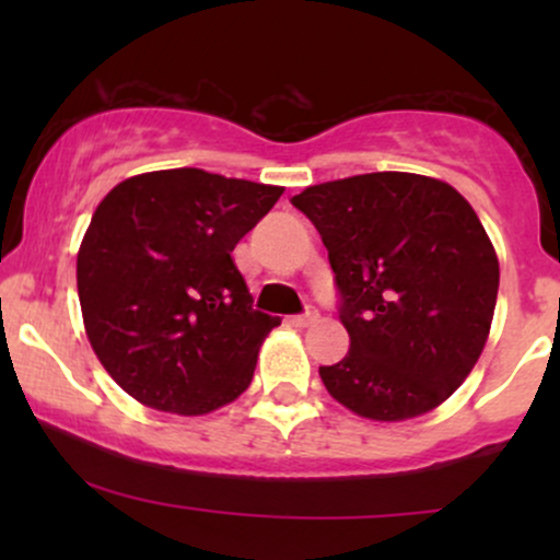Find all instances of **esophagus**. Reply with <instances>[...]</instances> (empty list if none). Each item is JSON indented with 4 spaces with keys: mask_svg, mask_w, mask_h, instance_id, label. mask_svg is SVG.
<instances>
[{
    "mask_svg": "<svg viewBox=\"0 0 560 560\" xmlns=\"http://www.w3.org/2000/svg\"><path fill=\"white\" fill-rule=\"evenodd\" d=\"M316 320H318V311H316V307H307L305 313H300V316L292 318V324L300 326V329H302V326H311V324H316Z\"/></svg>",
    "mask_w": 560,
    "mask_h": 560,
    "instance_id": "34e87169",
    "label": "esophagus"
}]
</instances>
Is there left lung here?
Masks as SVG:
<instances>
[{
	"label": "left lung",
	"mask_w": 560,
	"mask_h": 560,
	"mask_svg": "<svg viewBox=\"0 0 560 560\" xmlns=\"http://www.w3.org/2000/svg\"><path fill=\"white\" fill-rule=\"evenodd\" d=\"M329 249L350 350L320 365L352 413L405 421L445 402L490 334L500 266L453 186L419 173H363L292 197Z\"/></svg>",
	"instance_id": "8db88e82"
}]
</instances>
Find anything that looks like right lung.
I'll return each instance as SVG.
<instances>
[{"mask_svg":"<svg viewBox=\"0 0 560 560\" xmlns=\"http://www.w3.org/2000/svg\"><path fill=\"white\" fill-rule=\"evenodd\" d=\"M281 191L173 168L126 178L102 199L75 279L89 342L133 400L202 416L249 387L279 318L253 311L231 253Z\"/></svg>","mask_w":560,"mask_h":560,"instance_id":"1","label":"right lung"}]
</instances>
